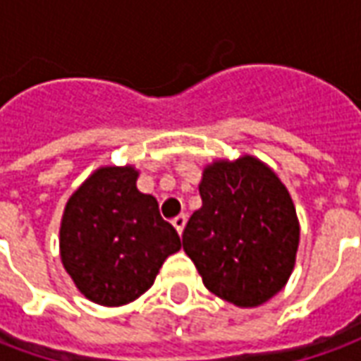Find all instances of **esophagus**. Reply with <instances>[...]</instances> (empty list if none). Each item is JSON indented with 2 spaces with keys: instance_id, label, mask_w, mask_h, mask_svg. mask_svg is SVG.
<instances>
[{
  "instance_id": "34e87169",
  "label": "esophagus",
  "mask_w": 361,
  "mask_h": 361,
  "mask_svg": "<svg viewBox=\"0 0 361 361\" xmlns=\"http://www.w3.org/2000/svg\"><path fill=\"white\" fill-rule=\"evenodd\" d=\"M173 228L178 230V234H183V230H185V224H188V219H185V214H180V216H176L173 219Z\"/></svg>"
}]
</instances>
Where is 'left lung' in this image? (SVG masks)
I'll return each mask as SVG.
<instances>
[{
    "label": "left lung",
    "instance_id": "obj_1",
    "mask_svg": "<svg viewBox=\"0 0 361 361\" xmlns=\"http://www.w3.org/2000/svg\"><path fill=\"white\" fill-rule=\"evenodd\" d=\"M203 207L183 230V251L212 294L257 307L286 286L300 222L286 185L259 158L214 160L199 183Z\"/></svg>",
    "mask_w": 361,
    "mask_h": 361
}]
</instances>
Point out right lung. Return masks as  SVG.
I'll use <instances>...</instances> for the list:
<instances>
[{
	"label": "right lung",
	"instance_id": "1",
	"mask_svg": "<svg viewBox=\"0 0 361 361\" xmlns=\"http://www.w3.org/2000/svg\"><path fill=\"white\" fill-rule=\"evenodd\" d=\"M135 166H100L69 197L59 228V255L87 300L118 307L154 284L160 267L181 250L158 201L137 189Z\"/></svg>",
	"mask_w": 361,
	"mask_h": 361
}]
</instances>
